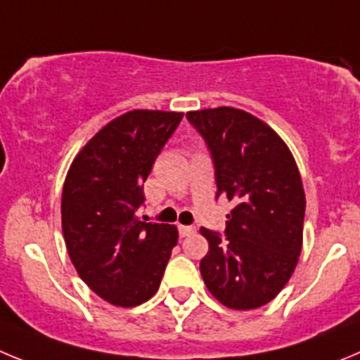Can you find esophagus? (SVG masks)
Instances as JSON below:
<instances>
[{
	"mask_svg": "<svg viewBox=\"0 0 360 360\" xmlns=\"http://www.w3.org/2000/svg\"><path fill=\"white\" fill-rule=\"evenodd\" d=\"M193 233H197L195 226H179L181 236H190V235H193Z\"/></svg>",
	"mask_w": 360,
	"mask_h": 360,
	"instance_id": "obj_1",
	"label": "esophagus"
}]
</instances>
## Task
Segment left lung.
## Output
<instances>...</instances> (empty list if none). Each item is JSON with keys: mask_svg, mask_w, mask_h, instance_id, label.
Here are the masks:
<instances>
[{"mask_svg": "<svg viewBox=\"0 0 360 360\" xmlns=\"http://www.w3.org/2000/svg\"><path fill=\"white\" fill-rule=\"evenodd\" d=\"M215 167L217 197L235 202L224 236L200 228L210 251L200 274L210 292L235 310L258 309L278 296L303 244L305 192L280 136L242 109L186 112Z\"/></svg>", "mask_w": 360, "mask_h": 360, "instance_id": "8db88e82", "label": "left lung"}]
</instances>
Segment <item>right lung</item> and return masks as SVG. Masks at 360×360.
I'll list each match as a JSON object with an SVG mask.
<instances>
[{"label":"right lung","instance_id":"add662e5","mask_svg":"<svg viewBox=\"0 0 360 360\" xmlns=\"http://www.w3.org/2000/svg\"><path fill=\"white\" fill-rule=\"evenodd\" d=\"M183 112L134 109L77 154L63 188V233L79 276L102 300L136 307L160 289L177 228L143 222V183Z\"/></svg>","mask_w":360,"mask_h":360}]
</instances>
